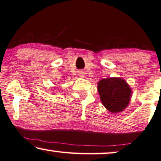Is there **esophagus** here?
Returning <instances> with one entry per match:
<instances>
[{"instance_id":"34e87169","label":"esophagus","mask_w":161,"mask_h":161,"mask_svg":"<svg viewBox=\"0 0 161 161\" xmlns=\"http://www.w3.org/2000/svg\"><path fill=\"white\" fill-rule=\"evenodd\" d=\"M79 76H80V77H81V78H83L85 75H84V73L83 72H81L80 74H79Z\"/></svg>"}]
</instances>
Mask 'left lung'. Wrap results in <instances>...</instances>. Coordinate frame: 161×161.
Returning <instances> with one entry per match:
<instances>
[{"label": "left lung", "instance_id": "left-lung-1", "mask_svg": "<svg viewBox=\"0 0 161 161\" xmlns=\"http://www.w3.org/2000/svg\"><path fill=\"white\" fill-rule=\"evenodd\" d=\"M98 91L103 105L111 113H120L128 106L132 91L125 80L120 78L102 79Z\"/></svg>", "mask_w": 161, "mask_h": 161}]
</instances>
